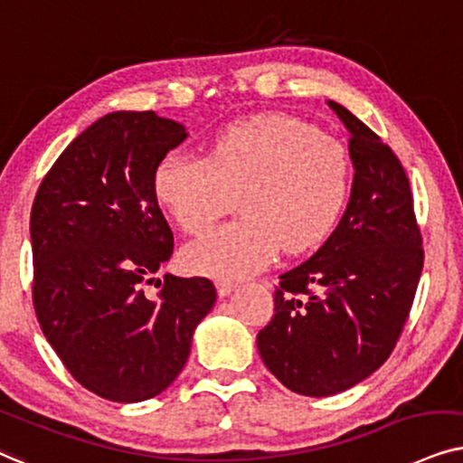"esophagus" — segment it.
I'll return each instance as SVG.
<instances>
[{"label": "esophagus", "instance_id": "1", "mask_svg": "<svg viewBox=\"0 0 463 463\" xmlns=\"http://www.w3.org/2000/svg\"><path fill=\"white\" fill-rule=\"evenodd\" d=\"M215 288H218L220 298H224V296H228L232 292V289H235V283L228 281V279H218V281H215Z\"/></svg>", "mask_w": 463, "mask_h": 463}]
</instances>
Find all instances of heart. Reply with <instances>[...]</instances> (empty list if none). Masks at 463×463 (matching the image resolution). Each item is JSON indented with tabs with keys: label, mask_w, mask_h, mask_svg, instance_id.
Returning a JSON list of instances; mask_svg holds the SVG:
<instances>
[{
	"label": "heart",
	"mask_w": 463,
	"mask_h": 463,
	"mask_svg": "<svg viewBox=\"0 0 463 463\" xmlns=\"http://www.w3.org/2000/svg\"><path fill=\"white\" fill-rule=\"evenodd\" d=\"M349 193L343 141L286 114L237 122L213 139L207 158L167 154L154 171V194L188 235H203L239 199L241 220L184 250L188 269L222 279L256 273L281 248L298 254L317 245Z\"/></svg>",
	"instance_id": "1"
}]
</instances>
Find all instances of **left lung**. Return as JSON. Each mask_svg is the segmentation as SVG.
I'll return each mask as SVG.
<instances>
[{"mask_svg": "<svg viewBox=\"0 0 463 463\" xmlns=\"http://www.w3.org/2000/svg\"><path fill=\"white\" fill-rule=\"evenodd\" d=\"M349 131L354 186L309 260L279 277L258 351L288 390L324 398L377 371L396 347L423 269L409 175L390 146L328 101Z\"/></svg>", "mask_w": 463, "mask_h": 463, "instance_id": "obj_1", "label": "left lung"}]
</instances>
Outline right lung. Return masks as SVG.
<instances>
[{"instance_id": "add662e5", "label": "right lung", "mask_w": 463, "mask_h": 463, "mask_svg": "<svg viewBox=\"0 0 463 463\" xmlns=\"http://www.w3.org/2000/svg\"><path fill=\"white\" fill-rule=\"evenodd\" d=\"M184 139L180 122L154 112L103 116L65 147L31 207L40 328L71 377L112 402L167 390L215 303L207 277H154L174 254L154 171Z\"/></svg>"}]
</instances>
